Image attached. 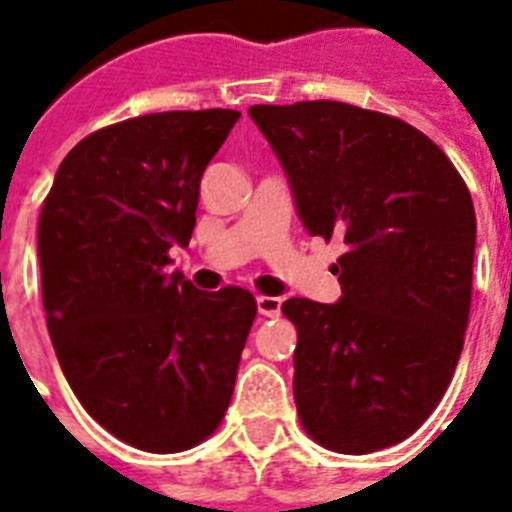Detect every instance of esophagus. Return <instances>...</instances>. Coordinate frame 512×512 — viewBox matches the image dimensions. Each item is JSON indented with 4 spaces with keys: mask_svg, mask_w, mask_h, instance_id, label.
I'll list each match as a JSON object with an SVG mask.
<instances>
[{
    "mask_svg": "<svg viewBox=\"0 0 512 512\" xmlns=\"http://www.w3.org/2000/svg\"><path fill=\"white\" fill-rule=\"evenodd\" d=\"M257 311H260V316H265V319H273V316H279L281 313V300L279 297L260 295L257 297Z\"/></svg>",
    "mask_w": 512,
    "mask_h": 512,
    "instance_id": "1",
    "label": "esophagus"
}]
</instances>
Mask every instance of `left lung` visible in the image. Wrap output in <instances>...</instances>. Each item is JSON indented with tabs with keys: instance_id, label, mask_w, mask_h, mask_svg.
Wrapping results in <instances>:
<instances>
[{
	"instance_id": "left-lung-1",
	"label": "left lung",
	"mask_w": 512,
	"mask_h": 512,
	"mask_svg": "<svg viewBox=\"0 0 512 512\" xmlns=\"http://www.w3.org/2000/svg\"><path fill=\"white\" fill-rule=\"evenodd\" d=\"M311 236H340L337 303L292 297L295 404L340 454L401 444L452 382L468 329L476 209L441 148L337 100L252 106Z\"/></svg>"
}]
</instances>
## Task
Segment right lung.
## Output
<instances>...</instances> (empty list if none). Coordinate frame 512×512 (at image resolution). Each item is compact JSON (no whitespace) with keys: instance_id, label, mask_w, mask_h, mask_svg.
<instances>
[{"instance_id":"right-lung-1","label":"right lung","mask_w":512,"mask_h":512,"mask_svg":"<svg viewBox=\"0 0 512 512\" xmlns=\"http://www.w3.org/2000/svg\"><path fill=\"white\" fill-rule=\"evenodd\" d=\"M239 111H164L79 140L39 215L42 303L68 385L92 420L154 454L212 436L231 404L257 303L170 273L201 175Z\"/></svg>"}]
</instances>
